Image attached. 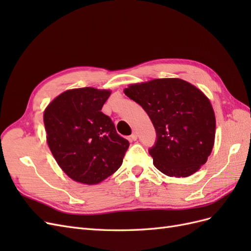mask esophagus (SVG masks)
<instances>
[{
    "label": "esophagus",
    "mask_w": 251,
    "mask_h": 251,
    "mask_svg": "<svg viewBox=\"0 0 251 251\" xmlns=\"http://www.w3.org/2000/svg\"><path fill=\"white\" fill-rule=\"evenodd\" d=\"M137 137H138L137 133L133 132V134L130 136V140H131V141H135V140H137Z\"/></svg>",
    "instance_id": "34e87169"
}]
</instances>
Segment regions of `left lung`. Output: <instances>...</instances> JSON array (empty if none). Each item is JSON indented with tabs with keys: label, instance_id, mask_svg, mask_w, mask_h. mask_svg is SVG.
Instances as JSON below:
<instances>
[{
	"label": "left lung",
	"instance_id": "1",
	"mask_svg": "<svg viewBox=\"0 0 251 251\" xmlns=\"http://www.w3.org/2000/svg\"><path fill=\"white\" fill-rule=\"evenodd\" d=\"M124 92L154 125L157 141L150 155L159 171L188 177L206 163L215 144L216 116L200 89L180 78H157L132 83Z\"/></svg>",
	"mask_w": 251,
	"mask_h": 251
}]
</instances>
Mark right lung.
Returning a JSON list of instances; mask_svg holds the SVG:
<instances>
[{"label": "right lung", "instance_id": "1", "mask_svg": "<svg viewBox=\"0 0 251 251\" xmlns=\"http://www.w3.org/2000/svg\"><path fill=\"white\" fill-rule=\"evenodd\" d=\"M111 90H67L44 111L48 147L68 177L82 184L100 183L123 164L130 143L101 112Z\"/></svg>", "mask_w": 251, "mask_h": 251}]
</instances>
